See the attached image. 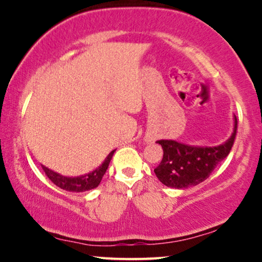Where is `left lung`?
I'll return each mask as SVG.
<instances>
[{
    "label": "left lung",
    "instance_id": "obj_1",
    "mask_svg": "<svg viewBox=\"0 0 262 262\" xmlns=\"http://www.w3.org/2000/svg\"><path fill=\"white\" fill-rule=\"evenodd\" d=\"M237 130L234 114V127L227 141L216 146L189 145L173 139H161L163 159L154 171L164 186L177 189L188 188L205 181L218 164L229 155Z\"/></svg>",
    "mask_w": 262,
    "mask_h": 262
}]
</instances>
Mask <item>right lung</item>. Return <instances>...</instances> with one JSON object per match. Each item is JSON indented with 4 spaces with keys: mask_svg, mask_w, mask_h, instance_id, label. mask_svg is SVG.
<instances>
[{
    "mask_svg": "<svg viewBox=\"0 0 262 262\" xmlns=\"http://www.w3.org/2000/svg\"><path fill=\"white\" fill-rule=\"evenodd\" d=\"M116 150H112L105 161L100 164V166L96 168V169L92 170L91 173L80 175V177H64V175L56 173L51 169H49L48 167L42 166V170L45 171L46 177H48L50 180H51L53 184H55L57 187L64 189V191L68 192H85L91 191V189H94L99 186L100 182L102 180V177L105 175L107 168H108V164L112 160V156Z\"/></svg>",
    "mask_w": 262,
    "mask_h": 262,
    "instance_id": "obj_1",
    "label": "right lung"
}]
</instances>
